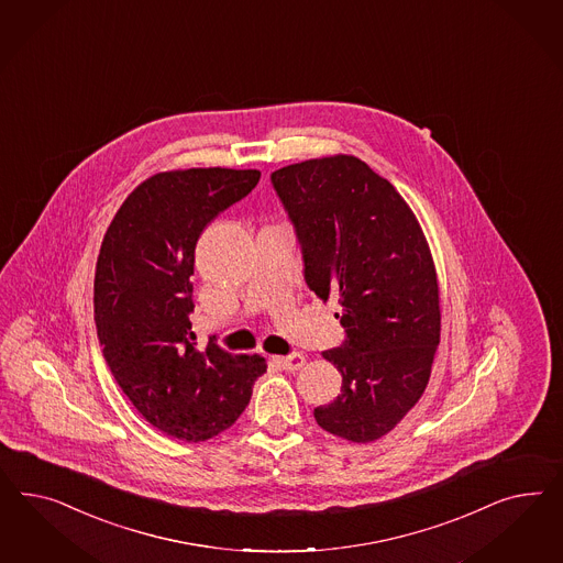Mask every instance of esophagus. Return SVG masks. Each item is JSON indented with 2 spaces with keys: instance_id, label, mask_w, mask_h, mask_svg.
Returning <instances> with one entry per match:
<instances>
[{
  "instance_id": "1",
  "label": "esophagus",
  "mask_w": 563,
  "mask_h": 563,
  "mask_svg": "<svg viewBox=\"0 0 563 563\" xmlns=\"http://www.w3.org/2000/svg\"><path fill=\"white\" fill-rule=\"evenodd\" d=\"M278 363V367H283L285 372H297L306 365V355L301 353H290V355H283V357H274Z\"/></svg>"
}]
</instances>
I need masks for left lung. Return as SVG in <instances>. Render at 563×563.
<instances>
[{
	"mask_svg": "<svg viewBox=\"0 0 563 563\" xmlns=\"http://www.w3.org/2000/svg\"><path fill=\"white\" fill-rule=\"evenodd\" d=\"M274 191L301 247L303 278L336 299L341 346L322 355L341 394L313 410L349 442H374L426 390L440 344V290L423 231L390 181L355 156H325L274 170Z\"/></svg>",
	"mask_w": 563,
	"mask_h": 563,
	"instance_id": "8db88e82",
	"label": "left lung"
}]
</instances>
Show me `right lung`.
<instances>
[{"label":"right lung","instance_id":"right-lung-1","mask_svg":"<svg viewBox=\"0 0 563 563\" xmlns=\"http://www.w3.org/2000/svg\"><path fill=\"white\" fill-rule=\"evenodd\" d=\"M257 181L256 169L158 173L128 196L102 239L95 273L102 357L137 412L184 442L233 426L266 372L264 357L233 355L214 336L200 349L189 322L196 243Z\"/></svg>","mask_w":563,"mask_h":563}]
</instances>
